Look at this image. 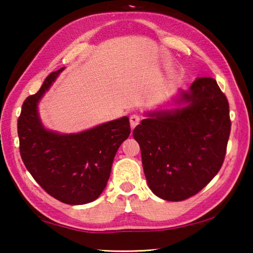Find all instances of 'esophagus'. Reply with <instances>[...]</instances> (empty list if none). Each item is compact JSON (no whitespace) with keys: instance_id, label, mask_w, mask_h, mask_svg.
<instances>
[{"instance_id":"34e87169","label":"esophagus","mask_w":253,"mask_h":253,"mask_svg":"<svg viewBox=\"0 0 253 253\" xmlns=\"http://www.w3.org/2000/svg\"><path fill=\"white\" fill-rule=\"evenodd\" d=\"M129 121H130V127H131V129H134V128H135V127L139 124V122H140V117L138 116V115L134 114V115H131V116H130Z\"/></svg>"}]
</instances>
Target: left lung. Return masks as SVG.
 Returning <instances> with one entry per match:
<instances>
[{"instance_id":"obj_1","label":"left lung","mask_w":253,"mask_h":253,"mask_svg":"<svg viewBox=\"0 0 253 253\" xmlns=\"http://www.w3.org/2000/svg\"><path fill=\"white\" fill-rule=\"evenodd\" d=\"M177 102L185 106L148 114L132 131L149 188L175 202L199 193L217 174L231 131L229 102L213 78L196 79Z\"/></svg>"}]
</instances>
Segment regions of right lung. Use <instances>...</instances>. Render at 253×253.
<instances>
[{
  "instance_id": "right-lung-1",
  "label": "right lung",
  "mask_w": 253,
  "mask_h": 253,
  "mask_svg": "<svg viewBox=\"0 0 253 253\" xmlns=\"http://www.w3.org/2000/svg\"><path fill=\"white\" fill-rule=\"evenodd\" d=\"M63 68L51 72L39 91L24 100L18 119L20 154L37 183L60 202L79 205L95 201L110 176L119 146L130 134L129 118L101 124L78 134L46 130L38 104Z\"/></svg>"
}]
</instances>
